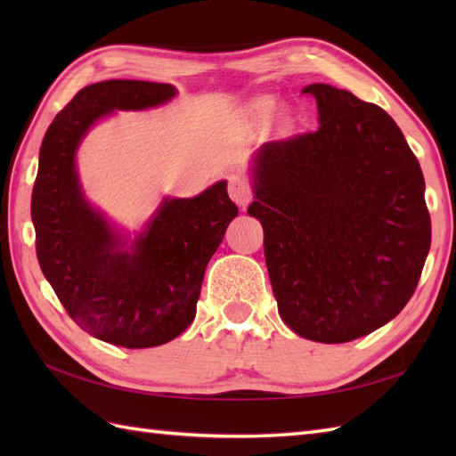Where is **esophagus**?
<instances>
[{"instance_id": "1", "label": "esophagus", "mask_w": 456, "mask_h": 456, "mask_svg": "<svg viewBox=\"0 0 456 456\" xmlns=\"http://www.w3.org/2000/svg\"><path fill=\"white\" fill-rule=\"evenodd\" d=\"M229 196L233 200L237 206L245 208L247 203L253 200V188H250V183L245 176H240V174H229Z\"/></svg>"}]
</instances>
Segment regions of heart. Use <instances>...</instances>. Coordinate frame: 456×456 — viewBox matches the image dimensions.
<instances>
[{
    "label": "heart",
    "mask_w": 456,
    "mask_h": 456,
    "mask_svg": "<svg viewBox=\"0 0 456 456\" xmlns=\"http://www.w3.org/2000/svg\"><path fill=\"white\" fill-rule=\"evenodd\" d=\"M274 100H270V98H260V100H256L253 105H250V111H253V115L255 118H258V119H266V118H270V115H273V111H274Z\"/></svg>",
    "instance_id": "obj_1"
}]
</instances>
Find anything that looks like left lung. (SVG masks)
<instances>
[{
  "label": "left lung",
  "instance_id": "obj_1",
  "mask_svg": "<svg viewBox=\"0 0 456 456\" xmlns=\"http://www.w3.org/2000/svg\"><path fill=\"white\" fill-rule=\"evenodd\" d=\"M315 131L256 154L248 216L265 229L284 323L309 341L346 343L398 315L431 247L419 162L382 108L327 84Z\"/></svg>",
  "mask_w": 456,
  "mask_h": 456
}]
</instances>
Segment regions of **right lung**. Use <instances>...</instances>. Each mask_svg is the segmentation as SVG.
Masks as SVG:
<instances>
[{"instance_id":"1","label":"right lung","mask_w":456,"mask_h":456,"mask_svg":"<svg viewBox=\"0 0 456 456\" xmlns=\"http://www.w3.org/2000/svg\"><path fill=\"white\" fill-rule=\"evenodd\" d=\"M174 94L170 84L142 80L86 86L41 144L31 196L38 265L76 325L125 348L164 345L193 322L203 273L239 209L225 182L198 198L164 200L131 253L121 250V239L82 198L74 152L103 115L152 108Z\"/></svg>"}]
</instances>
